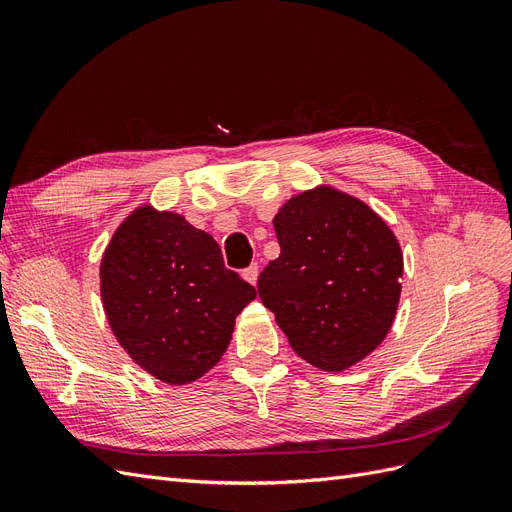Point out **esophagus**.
<instances>
[{"instance_id": "34e87169", "label": "esophagus", "mask_w": 512, "mask_h": 512, "mask_svg": "<svg viewBox=\"0 0 512 512\" xmlns=\"http://www.w3.org/2000/svg\"><path fill=\"white\" fill-rule=\"evenodd\" d=\"M243 277L250 284H256V280H258V265L254 262V265H250L247 269H243Z\"/></svg>"}]
</instances>
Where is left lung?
Instances as JSON below:
<instances>
[{"mask_svg": "<svg viewBox=\"0 0 512 512\" xmlns=\"http://www.w3.org/2000/svg\"><path fill=\"white\" fill-rule=\"evenodd\" d=\"M282 252L258 294L292 350L324 371L374 352L395 320L404 256L391 228L333 188L290 198L273 218Z\"/></svg>", "mask_w": 512, "mask_h": 512, "instance_id": "1", "label": "left lung"}]
</instances>
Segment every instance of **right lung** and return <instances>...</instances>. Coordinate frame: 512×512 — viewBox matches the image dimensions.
I'll list each match as a JSON object with an SVG mask.
<instances>
[{
  "instance_id": "1",
  "label": "right lung",
  "mask_w": 512,
  "mask_h": 512,
  "mask_svg": "<svg viewBox=\"0 0 512 512\" xmlns=\"http://www.w3.org/2000/svg\"><path fill=\"white\" fill-rule=\"evenodd\" d=\"M108 324L132 359L166 384L198 380L222 359L256 288L224 267L218 241L181 215L138 207L100 265Z\"/></svg>"
}]
</instances>
